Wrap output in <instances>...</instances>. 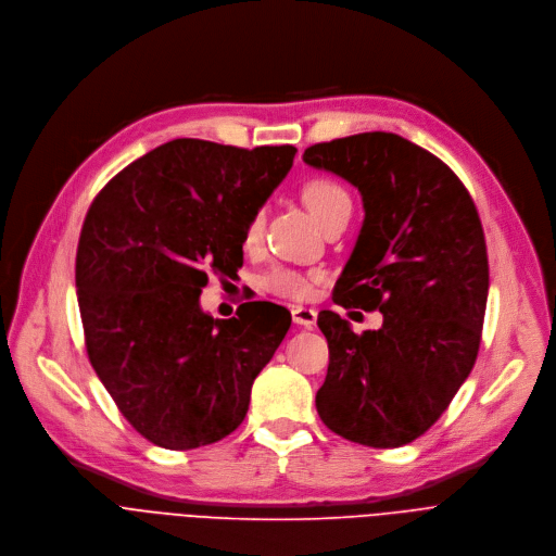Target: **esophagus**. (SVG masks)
Returning a JSON list of instances; mask_svg holds the SVG:
<instances>
[{"label":"esophagus","instance_id":"obj_1","mask_svg":"<svg viewBox=\"0 0 556 556\" xmlns=\"http://www.w3.org/2000/svg\"><path fill=\"white\" fill-rule=\"evenodd\" d=\"M291 317H293V321H295L298 326L311 328V326H315V321H317V311H315V308H308V306H293V308H291Z\"/></svg>","mask_w":556,"mask_h":556}]
</instances>
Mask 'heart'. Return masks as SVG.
I'll return each instance as SVG.
<instances>
[{
  "label": "heart",
  "instance_id": "b5f03b06",
  "mask_svg": "<svg viewBox=\"0 0 556 556\" xmlns=\"http://www.w3.org/2000/svg\"><path fill=\"white\" fill-rule=\"evenodd\" d=\"M302 199H304L306 207L311 210V214L317 218L319 226H324L326 220L332 214H336L340 207L351 205L349 192L340 184H336L332 179H324V177L306 181L304 188H302ZM261 226H263V214L258 212V214H254V218L250 220V226L245 230V243L248 245L256 243V239L261 235ZM263 287L269 293H276L280 298L304 300L313 291V278L304 276L300 271H293V269L278 267V269H274L271 274L265 276Z\"/></svg>",
  "mask_w": 556,
  "mask_h": 556
}]
</instances>
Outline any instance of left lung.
<instances>
[{
    "mask_svg": "<svg viewBox=\"0 0 556 556\" xmlns=\"http://www.w3.org/2000/svg\"><path fill=\"white\" fill-rule=\"evenodd\" d=\"M302 160L364 201L332 302L383 315L362 336L336 311L317 315L328 342L317 414L359 445H407L450 407L480 351L489 258L476 203L445 162L396 134L313 144Z\"/></svg>",
    "mask_w": 556,
    "mask_h": 556,
    "instance_id": "left-lung-1",
    "label": "left lung"
}]
</instances>
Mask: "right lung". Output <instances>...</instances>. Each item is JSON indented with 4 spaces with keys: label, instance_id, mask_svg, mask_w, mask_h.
Listing matches in <instances>:
<instances>
[{
    "label": "right lung",
    "instance_id": "right-lung-1",
    "mask_svg": "<svg viewBox=\"0 0 556 556\" xmlns=\"http://www.w3.org/2000/svg\"><path fill=\"white\" fill-rule=\"evenodd\" d=\"M295 153L179 138L121 170L85 216L76 293L87 355L157 447L188 452L232 433L287 336L291 315L278 304L245 302L239 317L214 319L199 295L207 271H239L250 220Z\"/></svg>",
    "mask_w": 556,
    "mask_h": 556
}]
</instances>
